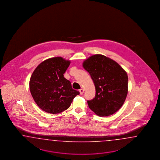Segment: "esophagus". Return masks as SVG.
Returning <instances> with one entry per match:
<instances>
[{
  "label": "esophagus",
  "mask_w": 160,
  "mask_h": 160,
  "mask_svg": "<svg viewBox=\"0 0 160 160\" xmlns=\"http://www.w3.org/2000/svg\"><path fill=\"white\" fill-rule=\"evenodd\" d=\"M84 89L83 88H81L80 90H79V92H80V94L81 95H82V94H83V92H84Z\"/></svg>",
  "instance_id": "34e87169"
}]
</instances>
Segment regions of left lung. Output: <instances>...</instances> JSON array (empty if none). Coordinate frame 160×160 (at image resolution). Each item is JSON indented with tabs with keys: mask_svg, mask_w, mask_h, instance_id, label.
<instances>
[{
	"mask_svg": "<svg viewBox=\"0 0 160 160\" xmlns=\"http://www.w3.org/2000/svg\"><path fill=\"white\" fill-rule=\"evenodd\" d=\"M96 87V96L88 100V107L100 117L108 116L123 105L128 93L126 71L111 58L94 54L82 63Z\"/></svg>",
	"mask_w": 160,
	"mask_h": 160,
	"instance_id": "left-lung-1",
	"label": "left lung"
}]
</instances>
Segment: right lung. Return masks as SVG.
I'll return each mask as SVG.
<instances>
[{
  "mask_svg": "<svg viewBox=\"0 0 160 160\" xmlns=\"http://www.w3.org/2000/svg\"><path fill=\"white\" fill-rule=\"evenodd\" d=\"M70 64L62 57L48 58L39 64L30 79L31 94L44 112L58 114L67 110L80 94L72 88L64 73Z\"/></svg>",
  "mask_w": 160,
  "mask_h": 160,
  "instance_id": "right-lung-1",
  "label": "right lung"
}]
</instances>
